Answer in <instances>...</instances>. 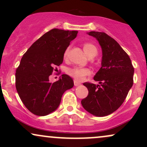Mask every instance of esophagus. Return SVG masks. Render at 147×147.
<instances>
[{
    "instance_id": "34e87169",
    "label": "esophagus",
    "mask_w": 147,
    "mask_h": 147,
    "mask_svg": "<svg viewBox=\"0 0 147 147\" xmlns=\"http://www.w3.org/2000/svg\"><path fill=\"white\" fill-rule=\"evenodd\" d=\"M74 84H75V86H79V85H81V83L80 82H77V81H74Z\"/></svg>"
}]
</instances>
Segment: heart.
Listing matches in <instances>:
<instances>
[{
    "mask_svg": "<svg viewBox=\"0 0 147 147\" xmlns=\"http://www.w3.org/2000/svg\"><path fill=\"white\" fill-rule=\"evenodd\" d=\"M83 48L84 52L88 57L92 55H95L97 54V48L95 45L91 43H84L83 45ZM69 47L65 50L63 53V57L66 58L68 57L69 52ZM66 73L75 79L76 81H82L86 76L90 75V70L88 68H82V67H72V68H68L66 70Z\"/></svg>",
    "mask_w": 147,
    "mask_h": 147,
    "instance_id": "obj_1",
    "label": "heart"
}]
</instances>
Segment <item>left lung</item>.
Returning a JSON list of instances; mask_svg holds the SVG:
<instances>
[{"label":"left lung","instance_id":"1","mask_svg":"<svg viewBox=\"0 0 147 147\" xmlns=\"http://www.w3.org/2000/svg\"><path fill=\"white\" fill-rule=\"evenodd\" d=\"M102 49V67L94 77L99 85L85 82L88 95L82 100L85 110L98 117L120 107L133 84V68L128 54L114 38L103 32H90Z\"/></svg>","mask_w":147,"mask_h":147}]
</instances>
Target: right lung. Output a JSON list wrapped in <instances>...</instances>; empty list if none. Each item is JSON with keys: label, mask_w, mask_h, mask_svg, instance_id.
Returning <instances> with one entry per match:
<instances>
[{"label": "right lung", "mask_w": 147, "mask_h": 147, "mask_svg": "<svg viewBox=\"0 0 147 147\" xmlns=\"http://www.w3.org/2000/svg\"><path fill=\"white\" fill-rule=\"evenodd\" d=\"M77 31L54 28L33 43L21 58L16 70V88L22 102L32 113L45 116L59 106L63 94L72 88L73 80L62 75L49 82L57 66L63 63V53L77 36Z\"/></svg>", "instance_id": "obj_1"}]
</instances>
